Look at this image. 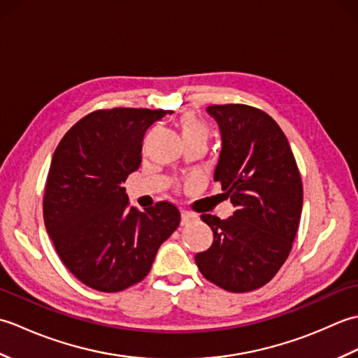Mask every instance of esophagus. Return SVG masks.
<instances>
[{
  "label": "esophagus",
  "instance_id": "esophagus-1",
  "mask_svg": "<svg viewBox=\"0 0 358 358\" xmlns=\"http://www.w3.org/2000/svg\"><path fill=\"white\" fill-rule=\"evenodd\" d=\"M195 218V215L192 214V212H187V210H181V224H187L191 223L192 220Z\"/></svg>",
  "mask_w": 358,
  "mask_h": 358
}]
</instances>
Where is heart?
I'll list each match as a JSON object with an SVG mask.
<instances>
[{
    "instance_id": "heart-1",
    "label": "heart",
    "mask_w": 358,
    "mask_h": 358,
    "mask_svg": "<svg viewBox=\"0 0 358 358\" xmlns=\"http://www.w3.org/2000/svg\"><path fill=\"white\" fill-rule=\"evenodd\" d=\"M178 127L181 138L185 143L187 141H204L206 143L209 138V129L206 123L201 118H199L195 113H183L178 120Z\"/></svg>"
}]
</instances>
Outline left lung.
Here are the masks:
<instances>
[{
  "mask_svg": "<svg viewBox=\"0 0 358 358\" xmlns=\"http://www.w3.org/2000/svg\"><path fill=\"white\" fill-rule=\"evenodd\" d=\"M223 148L214 180L235 206L220 220L203 214L212 246L195 255L203 277L229 292H249L275 277L292 249L303 206L299 166L286 135L248 104H212Z\"/></svg>",
  "mask_w": 358,
  "mask_h": 358,
  "instance_id": "obj_1",
  "label": "left lung"
}]
</instances>
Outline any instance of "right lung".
I'll list each match as a JSON object with an SVG mask.
<instances>
[{"label":"right lung","instance_id":"1","mask_svg":"<svg viewBox=\"0 0 358 358\" xmlns=\"http://www.w3.org/2000/svg\"><path fill=\"white\" fill-rule=\"evenodd\" d=\"M171 110L98 109L75 123L53 152L43 215L63 264L81 283L120 292L150 271L180 210L158 201L144 212L121 186L141 164L148 129Z\"/></svg>","mask_w":358,"mask_h":358}]
</instances>
